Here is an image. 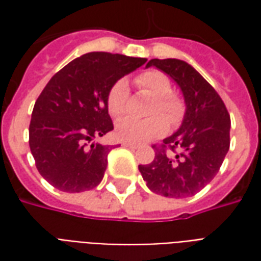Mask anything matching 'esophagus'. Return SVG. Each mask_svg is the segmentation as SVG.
<instances>
[{
    "label": "esophagus",
    "mask_w": 261,
    "mask_h": 261,
    "mask_svg": "<svg viewBox=\"0 0 261 261\" xmlns=\"http://www.w3.org/2000/svg\"><path fill=\"white\" fill-rule=\"evenodd\" d=\"M123 147L130 148V149H137V148H138V145H137V144H134V142L124 141V142H123Z\"/></svg>",
    "instance_id": "obj_1"
}]
</instances>
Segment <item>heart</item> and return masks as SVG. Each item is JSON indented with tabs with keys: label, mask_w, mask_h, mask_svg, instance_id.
<instances>
[{
	"label": "heart",
	"mask_w": 261,
	"mask_h": 261,
	"mask_svg": "<svg viewBox=\"0 0 261 261\" xmlns=\"http://www.w3.org/2000/svg\"><path fill=\"white\" fill-rule=\"evenodd\" d=\"M140 88L156 96L149 113L156 115L147 119L125 117L116 125L117 136L128 142H145L162 136L168 128V117L170 124H177L185 113V105L180 97L172 93V84L169 78L161 71H145L137 76ZM109 113L113 117H121L128 112V85L124 80H119L114 84L108 95ZM163 114L161 115L160 113ZM165 114L167 116H163Z\"/></svg>",
	"instance_id": "obj_1"
}]
</instances>
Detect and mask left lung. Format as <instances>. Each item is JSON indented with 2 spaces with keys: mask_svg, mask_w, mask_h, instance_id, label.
<instances>
[{
  "mask_svg": "<svg viewBox=\"0 0 261 261\" xmlns=\"http://www.w3.org/2000/svg\"><path fill=\"white\" fill-rule=\"evenodd\" d=\"M180 88L186 105L179 130L155 148L151 164L138 165L151 192L170 198L192 197L218 173L229 149L230 117L222 99L192 65L177 59H153Z\"/></svg>",
  "mask_w": 261,
  "mask_h": 261,
  "instance_id": "1",
  "label": "left lung"
}]
</instances>
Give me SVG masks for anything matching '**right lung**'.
Masks as SVG:
<instances>
[{"label": "right lung", "instance_id": "obj_1", "mask_svg": "<svg viewBox=\"0 0 261 261\" xmlns=\"http://www.w3.org/2000/svg\"><path fill=\"white\" fill-rule=\"evenodd\" d=\"M147 59L103 51L72 60L48 81L32 112L29 147L43 179L65 193L96 187L113 145L92 142L113 130L110 88Z\"/></svg>", "mask_w": 261, "mask_h": 261}]
</instances>
